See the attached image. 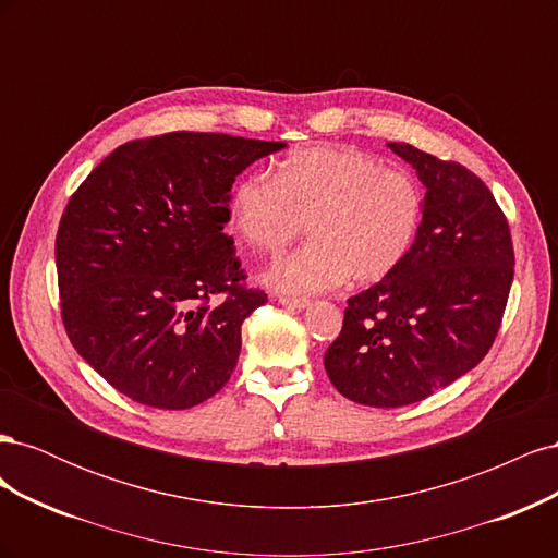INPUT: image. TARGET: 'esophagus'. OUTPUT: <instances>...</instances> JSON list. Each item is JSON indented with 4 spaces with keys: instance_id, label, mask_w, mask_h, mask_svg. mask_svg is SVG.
I'll use <instances>...</instances> for the list:
<instances>
[{
    "instance_id": "1",
    "label": "esophagus",
    "mask_w": 558,
    "mask_h": 558,
    "mask_svg": "<svg viewBox=\"0 0 558 558\" xmlns=\"http://www.w3.org/2000/svg\"><path fill=\"white\" fill-rule=\"evenodd\" d=\"M279 305L289 307V310H298V312H302V310H307V307H310V300H305V298H289V295H279Z\"/></svg>"
}]
</instances>
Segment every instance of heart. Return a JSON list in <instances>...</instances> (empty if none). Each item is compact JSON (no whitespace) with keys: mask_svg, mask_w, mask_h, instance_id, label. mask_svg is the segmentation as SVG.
I'll list each match as a JSON object with an SVG mask.
<instances>
[{"mask_svg":"<svg viewBox=\"0 0 558 558\" xmlns=\"http://www.w3.org/2000/svg\"><path fill=\"white\" fill-rule=\"evenodd\" d=\"M421 221L424 191L412 174L337 146L295 150L275 179L248 172L228 199L230 230L253 251L279 253L307 226L312 242L263 275L286 295L381 281L408 258Z\"/></svg>","mask_w":558,"mask_h":558,"instance_id":"b5f03b06","label":"heart"}]
</instances>
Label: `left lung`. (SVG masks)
Returning <instances> with one entry per match:
<instances>
[{
  "label": "left lung",
  "mask_w": 558,
  "mask_h": 558,
  "mask_svg": "<svg viewBox=\"0 0 558 558\" xmlns=\"http://www.w3.org/2000/svg\"><path fill=\"white\" fill-rule=\"evenodd\" d=\"M388 148L424 183V221L391 275L347 300L326 373L344 398L402 408L470 373L492 349L514 279L508 218L459 162Z\"/></svg>",
  "instance_id": "1"
}]
</instances>
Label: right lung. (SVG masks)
Here are the masks:
<instances>
[{
  "mask_svg": "<svg viewBox=\"0 0 558 558\" xmlns=\"http://www.w3.org/2000/svg\"><path fill=\"white\" fill-rule=\"evenodd\" d=\"M283 146L170 132L118 146L78 185L56 238L62 320L116 391L189 410L228 384L244 318L267 302L242 286L228 199L234 177Z\"/></svg>",
  "mask_w": 558,
  "mask_h": 558,
  "instance_id": "obj_1",
  "label": "right lung"
}]
</instances>
